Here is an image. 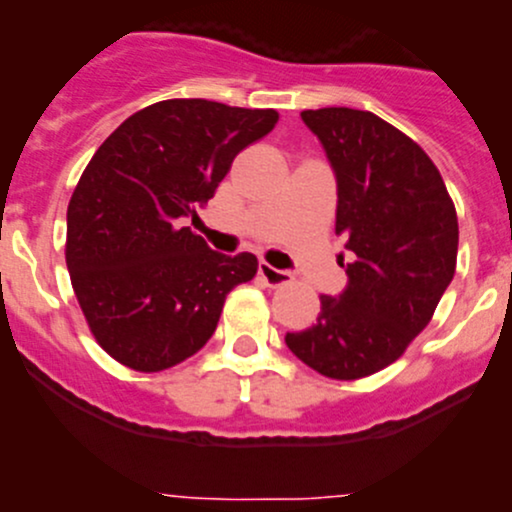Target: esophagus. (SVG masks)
<instances>
[{
	"label": "esophagus",
	"mask_w": 512,
	"mask_h": 512,
	"mask_svg": "<svg viewBox=\"0 0 512 512\" xmlns=\"http://www.w3.org/2000/svg\"><path fill=\"white\" fill-rule=\"evenodd\" d=\"M260 277L265 280V285L270 287H280V285H287V282H292V275H289L287 270H277V267H272L270 262H260Z\"/></svg>",
	"instance_id": "34e87169"
}]
</instances>
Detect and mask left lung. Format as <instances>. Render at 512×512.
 Instances as JSON below:
<instances>
[{"instance_id": "1", "label": "left lung", "mask_w": 512, "mask_h": 512, "mask_svg": "<svg viewBox=\"0 0 512 512\" xmlns=\"http://www.w3.org/2000/svg\"><path fill=\"white\" fill-rule=\"evenodd\" d=\"M337 175V235H347L349 285L322 294L317 322L287 334L289 352L337 381L394 364L451 285L456 205L416 141L371 111H302Z\"/></svg>"}]
</instances>
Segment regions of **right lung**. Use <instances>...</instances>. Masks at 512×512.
<instances>
[{
	"label": "right lung",
	"mask_w": 512,
	"mask_h": 512,
	"mask_svg": "<svg viewBox=\"0 0 512 512\" xmlns=\"http://www.w3.org/2000/svg\"><path fill=\"white\" fill-rule=\"evenodd\" d=\"M277 118L275 108L168 98L98 146L66 210V267L91 334L118 364L153 374L200 352L230 289L257 275L255 255H220L180 225Z\"/></svg>",
	"instance_id": "1"
}]
</instances>
